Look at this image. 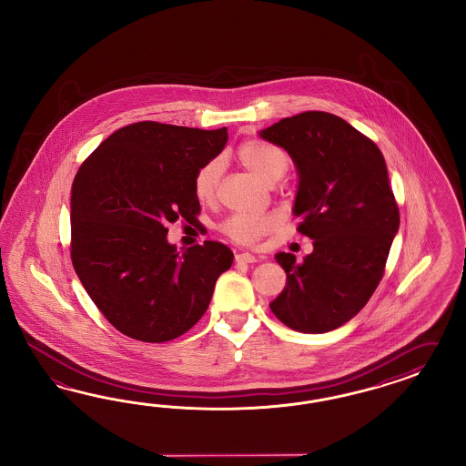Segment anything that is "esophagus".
<instances>
[{"label": "esophagus", "instance_id": "1", "mask_svg": "<svg viewBox=\"0 0 466 466\" xmlns=\"http://www.w3.org/2000/svg\"><path fill=\"white\" fill-rule=\"evenodd\" d=\"M236 261L238 263H256L258 258L251 253H238L236 254Z\"/></svg>", "mask_w": 466, "mask_h": 466}]
</instances>
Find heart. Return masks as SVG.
Returning a JSON list of instances; mask_svg holds the SVG:
<instances>
[{"instance_id": "1", "label": "heart", "mask_w": 466, "mask_h": 466, "mask_svg": "<svg viewBox=\"0 0 466 466\" xmlns=\"http://www.w3.org/2000/svg\"><path fill=\"white\" fill-rule=\"evenodd\" d=\"M240 164L265 184L279 183L289 169V156L280 147L261 140L244 141L238 148ZM224 164L220 158H213L201 166L195 176V197L201 203H208L215 198L217 186L222 176ZM280 226L277 213L246 215L238 213L220 224V232L228 239L242 246H256L259 240L275 232Z\"/></svg>"}]
</instances>
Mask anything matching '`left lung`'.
I'll return each instance as SVG.
<instances>
[{
	"mask_svg": "<svg viewBox=\"0 0 466 466\" xmlns=\"http://www.w3.org/2000/svg\"><path fill=\"white\" fill-rule=\"evenodd\" d=\"M258 135L292 158V213L314 248L300 263L294 254H275L287 283L269 309L300 333L337 329L381 282L400 227L384 157L345 119L321 111L285 117Z\"/></svg>",
	"mask_w": 466,
	"mask_h": 466,
	"instance_id": "8db88e82",
	"label": "left lung"
}]
</instances>
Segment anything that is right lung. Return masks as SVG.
Segmentation results:
<instances>
[{"mask_svg":"<svg viewBox=\"0 0 466 466\" xmlns=\"http://www.w3.org/2000/svg\"><path fill=\"white\" fill-rule=\"evenodd\" d=\"M227 138V127L141 121L114 131L75 176L73 267L106 319L129 339L181 337L208 309L217 279L234 261L215 240L177 251L166 227L197 220L195 176Z\"/></svg>","mask_w":466,"mask_h":466,"instance_id":"right-lung-1","label":"right lung"}]
</instances>
